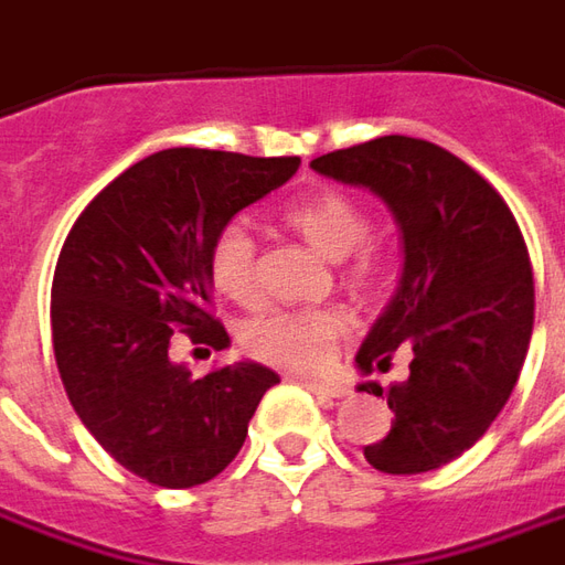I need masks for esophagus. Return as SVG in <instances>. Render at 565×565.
<instances>
[{
    "mask_svg": "<svg viewBox=\"0 0 565 565\" xmlns=\"http://www.w3.org/2000/svg\"><path fill=\"white\" fill-rule=\"evenodd\" d=\"M299 382L311 388L315 394H323V397H345L349 394V385H342V382H323V379H309V376H299Z\"/></svg>",
    "mask_w": 565,
    "mask_h": 565,
    "instance_id": "34e87169",
    "label": "esophagus"
}]
</instances>
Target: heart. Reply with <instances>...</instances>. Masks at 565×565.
<instances>
[{"mask_svg":"<svg viewBox=\"0 0 565 565\" xmlns=\"http://www.w3.org/2000/svg\"><path fill=\"white\" fill-rule=\"evenodd\" d=\"M284 220L306 238V242L327 259H345L354 254L351 275L358 281L373 278L376 263L370 250H356L370 235V220L364 207L349 195L327 192L318 199L294 204ZM211 281L220 294L238 302L254 306L259 299L256 284V242L244 223H228L216 232L207 256ZM349 315L337 306L321 309H278L266 311L244 327L247 351L266 364L287 366V370H315L327 361L337 339L345 333Z\"/></svg>","mask_w":565,"mask_h":565,"instance_id":"b5f03b06","label":"heart"}]
</instances>
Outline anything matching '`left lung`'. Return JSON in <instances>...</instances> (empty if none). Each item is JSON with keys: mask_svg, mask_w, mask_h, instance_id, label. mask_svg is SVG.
<instances>
[{"mask_svg": "<svg viewBox=\"0 0 565 565\" xmlns=\"http://www.w3.org/2000/svg\"><path fill=\"white\" fill-rule=\"evenodd\" d=\"M311 171L366 189L401 232V281L354 354L370 376L404 345L409 379L392 385V431L364 447L385 475H425L483 437L514 392L532 337L526 242L502 195L440 146L376 137L327 152ZM358 392L382 397L366 379Z\"/></svg>", "mask_w": 565, "mask_h": 565, "instance_id": "1", "label": "left lung"}]
</instances>
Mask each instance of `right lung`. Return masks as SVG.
I'll return each instance as SVG.
<instances>
[{
  "label": "right lung",
  "mask_w": 565,
  "mask_h": 565,
  "mask_svg": "<svg viewBox=\"0 0 565 565\" xmlns=\"http://www.w3.org/2000/svg\"><path fill=\"white\" fill-rule=\"evenodd\" d=\"M299 159L164 149L137 161L70 228L51 284V337L63 388L94 440L164 489L214 480L281 379L256 361L195 379L168 358L173 327L226 349L207 315L216 232L281 189Z\"/></svg>",
  "instance_id": "add662e5"
}]
</instances>
